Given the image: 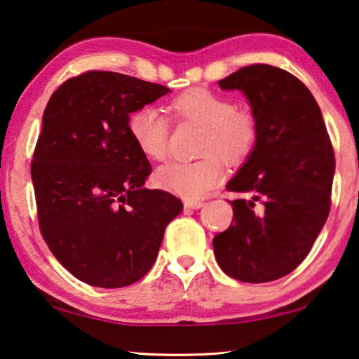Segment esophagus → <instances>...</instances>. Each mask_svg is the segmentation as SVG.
Returning a JSON list of instances; mask_svg holds the SVG:
<instances>
[{"label": "esophagus", "mask_w": 359, "mask_h": 359, "mask_svg": "<svg viewBox=\"0 0 359 359\" xmlns=\"http://www.w3.org/2000/svg\"><path fill=\"white\" fill-rule=\"evenodd\" d=\"M204 207V201H184V209H201Z\"/></svg>", "instance_id": "esophagus-1"}]
</instances>
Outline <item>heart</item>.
<instances>
[{
	"mask_svg": "<svg viewBox=\"0 0 359 359\" xmlns=\"http://www.w3.org/2000/svg\"><path fill=\"white\" fill-rule=\"evenodd\" d=\"M180 116L205 126L201 152L192 162H170L155 173L160 188L188 201L201 199L223 176L221 155L228 163H238L257 144L259 124L252 111L240 110L228 97L207 89H189L171 103ZM129 134L145 157L163 160L168 152L170 121L157 107H142L129 116Z\"/></svg>",
	"mask_w": 359,
	"mask_h": 359,
	"instance_id": "1",
	"label": "heart"
}]
</instances>
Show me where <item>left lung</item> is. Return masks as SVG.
Wrapping results in <instances>:
<instances>
[{
    "label": "left lung",
    "mask_w": 359,
    "mask_h": 359,
    "mask_svg": "<svg viewBox=\"0 0 359 359\" xmlns=\"http://www.w3.org/2000/svg\"><path fill=\"white\" fill-rule=\"evenodd\" d=\"M218 86L244 93L259 137L226 184L241 197L230 202L231 225L214 238L215 259L240 282H272L304 261L329 217L334 149L318 102L290 72L251 65Z\"/></svg>",
    "instance_id": "1"
}]
</instances>
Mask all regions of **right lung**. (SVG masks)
I'll list each match as a JSON object with an SVG mask.
<instances>
[{
	"mask_svg": "<svg viewBox=\"0 0 359 359\" xmlns=\"http://www.w3.org/2000/svg\"><path fill=\"white\" fill-rule=\"evenodd\" d=\"M171 92L111 71L67 79L50 97L32 183L50 251L81 282L128 287L152 269L178 197L144 188L152 171L129 134V115Z\"/></svg>",
	"mask_w": 359,
	"mask_h": 359,
	"instance_id": "right-lung-1",
	"label": "right lung"
}]
</instances>
